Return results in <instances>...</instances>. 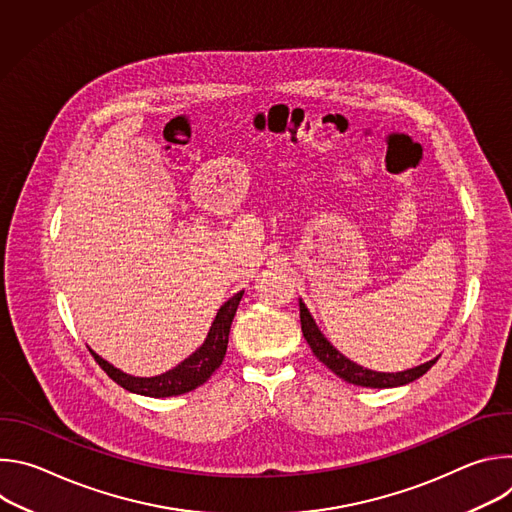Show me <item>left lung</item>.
<instances>
[{"label":"left lung","instance_id":"obj_1","mask_svg":"<svg viewBox=\"0 0 512 512\" xmlns=\"http://www.w3.org/2000/svg\"><path fill=\"white\" fill-rule=\"evenodd\" d=\"M300 320H302V332L304 338L308 340L312 352L316 354V358L320 362H324L326 367L338 375L340 379H344L346 383L358 385V387H371V389H389V387H401L407 383H413L415 379L423 377L433 364L437 362V358L419 364L415 369H407L401 373H377L371 369H364L360 364L352 362L350 358H346L342 352H338L328 338L320 332V328L316 326L312 314L308 312L306 304L300 300Z\"/></svg>","mask_w":512,"mask_h":512}]
</instances>
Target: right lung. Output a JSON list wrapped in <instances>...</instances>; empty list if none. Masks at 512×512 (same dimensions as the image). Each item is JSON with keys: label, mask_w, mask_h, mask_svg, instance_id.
<instances>
[{"label": "right lung", "mask_w": 512, "mask_h": 512, "mask_svg": "<svg viewBox=\"0 0 512 512\" xmlns=\"http://www.w3.org/2000/svg\"><path fill=\"white\" fill-rule=\"evenodd\" d=\"M241 298H243V291H239V294H235L229 302H225L221 306V310L216 312V318H214V322H212V326L208 330V336L202 342V346L196 352H192L186 360H182L178 367H174L172 371H168L164 375H158V377H133V375H127V373L119 371L117 367H113L111 362L101 358L91 348L89 350L95 356V360L99 362V367L117 385H121L129 393H137V395H145V397H156V399L184 395V393L200 387L202 383H206L210 379V375L223 364V358L227 354L231 324H233V318L237 314Z\"/></svg>", "instance_id": "obj_1"}]
</instances>
